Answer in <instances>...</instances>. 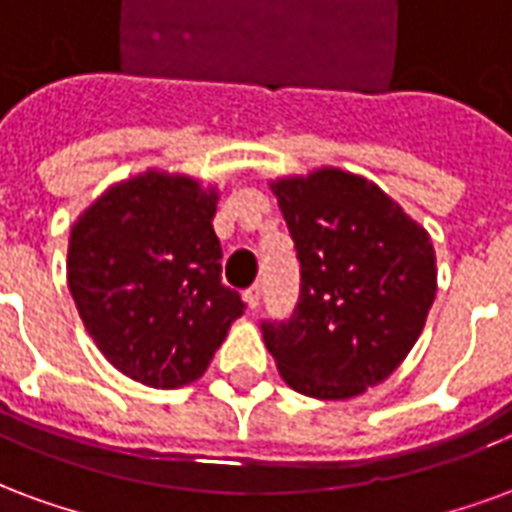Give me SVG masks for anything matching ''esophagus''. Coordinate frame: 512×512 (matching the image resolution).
<instances>
[{
	"instance_id": "34e87169",
	"label": "esophagus",
	"mask_w": 512,
	"mask_h": 512,
	"mask_svg": "<svg viewBox=\"0 0 512 512\" xmlns=\"http://www.w3.org/2000/svg\"><path fill=\"white\" fill-rule=\"evenodd\" d=\"M261 294H264V286H261V283H256V286H251V289L245 292V302H248L251 311H256L261 305Z\"/></svg>"
}]
</instances>
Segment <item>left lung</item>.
<instances>
[{
    "label": "left lung",
    "instance_id": "left-lung-1",
    "mask_svg": "<svg viewBox=\"0 0 512 512\" xmlns=\"http://www.w3.org/2000/svg\"><path fill=\"white\" fill-rule=\"evenodd\" d=\"M278 207L300 261L289 319L261 335L297 393L341 401L374 387L420 338L436 297L434 245L382 190L346 171L281 179Z\"/></svg>",
    "mask_w": 512,
    "mask_h": 512
}]
</instances>
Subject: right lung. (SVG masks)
<instances>
[{
    "label": "right lung",
    "mask_w": 512,
    "mask_h": 512,
    "mask_svg": "<svg viewBox=\"0 0 512 512\" xmlns=\"http://www.w3.org/2000/svg\"><path fill=\"white\" fill-rule=\"evenodd\" d=\"M215 193L144 174L103 193L70 231L67 286L122 374L149 387L199 379L245 302L220 283Z\"/></svg>",
    "instance_id": "obj_1"
}]
</instances>
